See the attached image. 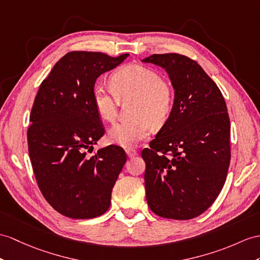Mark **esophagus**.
Instances as JSON below:
<instances>
[{"instance_id": "obj_1", "label": "esophagus", "mask_w": 260, "mask_h": 260, "mask_svg": "<svg viewBox=\"0 0 260 260\" xmlns=\"http://www.w3.org/2000/svg\"><path fill=\"white\" fill-rule=\"evenodd\" d=\"M125 153H126V155H128L129 157H134V156L138 155V152L135 149H126L125 150Z\"/></svg>"}]
</instances>
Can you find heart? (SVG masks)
I'll return each mask as SVG.
<instances>
[{"instance_id":"b5f03b06","label":"heart","mask_w":260,"mask_h":260,"mask_svg":"<svg viewBox=\"0 0 260 260\" xmlns=\"http://www.w3.org/2000/svg\"><path fill=\"white\" fill-rule=\"evenodd\" d=\"M109 88L98 86L93 89V106L105 121H113L117 116L119 98H136L130 121H119L108 130L109 142L122 148H132L147 139L152 124L160 125L172 111L174 91L156 71L143 65L128 64L112 74Z\"/></svg>"}]
</instances>
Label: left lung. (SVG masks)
Instances as JSON below:
<instances>
[{
    "mask_svg": "<svg viewBox=\"0 0 260 260\" xmlns=\"http://www.w3.org/2000/svg\"><path fill=\"white\" fill-rule=\"evenodd\" d=\"M142 61L166 69L174 89L172 111L141 152L148 205L164 218L198 217L217 199L229 172L225 99L204 69L184 55L153 54Z\"/></svg>",
    "mask_w": 260,
    "mask_h": 260,
    "instance_id": "1",
    "label": "left lung"
}]
</instances>
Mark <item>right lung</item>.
I'll return each instance as SVG.
<instances>
[{
	"mask_svg": "<svg viewBox=\"0 0 260 260\" xmlns=\"http://www.w3.org/2000/svg\"><path fill=\"white\" fill-rule=\"evenodd\" d=\"M129 56L71 52L44 79L30 111L28 153L37 184L54 210L64 216L87 219L108 210L112 187L126 161L118 145L91 157L86 150L104 136L92 92L101 74Z\"/></svg>",
	"mask_w": 260,
	"mask_h": 260,
	"instance_id": "1",
	"label": "right lung"
}]
</instances>
